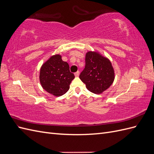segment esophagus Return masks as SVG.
Segmentation results:
<instances>
[{
  "mask_svg": "<svg viewBox=\"0 0 154 154\" xmlns=\"http://www.w3.org/2000/svg\"><path fill=\"white\" fill-rule=\"evenodd\" d=\"M74 75H75L76 77H78L79 75H80V72H79V71L76 72L75 73H74Z\"/></svg>",
  "mask_w": 154,
  "mask_h": 154,
  "instance_id": "34e87169",
  "label": "esophagus"
}]
</instances>
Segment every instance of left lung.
<instances>
[{
  "mask_svg": "<svg viewBox=\"0 0 154 154\" xmlns=\"http://www.w3.org/2000/svg\"><path fill=\"white\" fill-rule=\"evenodd\" d=\"M80 78L88 91L102 94L113 83L114 69L110 60L98 51H88L85 54V67Z\"/></svg>",
  "mask_w": 154,
  "mask_h": 154,
  "instance_id": "obj_1",
  "label": "left lung"
}]
</instances>
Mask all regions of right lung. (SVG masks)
<instances>
[{
	"label": "right lung",
	"instance_id": "obj_1",
	"mask_svg": "<svg viewBox=\"0 0 154 154\" xmlns=\"http://www.w3.org/2000/svg\"><path fill=\"white\" fill-rule=\"evenodd\" d=\"M74 78L70 72L69 64L57 54L42 65L40 70V82L45 91L54 96H61L69 91L70 84Z\"/></svg>",
	"mask_w": 154,
	"mask_h": 154
}]
</instances>
